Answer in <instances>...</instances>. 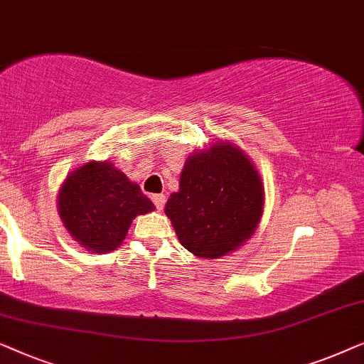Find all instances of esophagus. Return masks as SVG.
I'll use <instances>...</instances> for the list:
<instances>
[{"label": "esophagus", "instance_id": "1", "mask_svg": "<svg viewBox=\"0 0 364 364\" xmlns=\"http://www.w3.org/2000/svg\"><path fill=\"white\" fill-rule=\"evenodd\" d=\"M151 201L155 204L158 211H161L163 208H165V203H166V196L165 194H153L151 196Z\"/></svg>", "mask_w": 364, "mask_h": 364}]
</instances>
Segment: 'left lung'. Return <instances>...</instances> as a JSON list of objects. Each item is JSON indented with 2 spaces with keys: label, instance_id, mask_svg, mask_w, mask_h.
<instances>
[{
  "label": "left lung",
  "instance_id": "obj_1",
  "mask_svg": "<svg viewBox=\"0 0 364 364\" xmlns=\"http://www.w3.org/2000/svg\"><path fill=\"white\" fill-rule=\"evenodd\" d=\"M166 216L189 252L219 259L255 232L264 213V184L249 156L218 141L188 156L180 191L166 201Z\"/></svg>",
  "mask_w": 364,
  "mask_h": 364
}]
</instances>
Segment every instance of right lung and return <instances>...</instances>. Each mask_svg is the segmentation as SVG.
Masks as SVG:
<instances>
[{
  "label": "right lung",
  "mask_w": 364,
  "mask_h": 364,
  "mask_svg": "<svg viewBox=\"0 0 364 364\" xmlns=\"http://www.w3.org/2000/svg\"><path fill=\"white\" fill-rule=\"evenodd\" d=\"M155 206L124 171L109 161H89L65 178L58 211L74 240L94 254L115 250L133 219Z\"/></svg>",
  "instance_id": "obj_1"
}]
</instances>
